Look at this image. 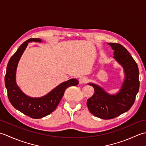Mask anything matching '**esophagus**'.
<instances>
[{
    "instance_id": "34e87169",
    "label": "esophagus",
    "mask_w": 146,
    "mask_h": 146,
    "mask_svg": "<svg viewBox=\"0 0 146 146\" xmlns=\"http://www.w3.org/2000/svg\"><path fill=\"white\" fill-rule=\"evenodd\" d=\"M88 82V79L85 76H82L79 79V82L80 84H84V83H86Z\"/></svg>"
}]
</instances>
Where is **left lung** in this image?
<instances>
[{"instance_id":"obj_1","label":"left lung","mask_w":146,"mask_h":146,"mask_svg":"<svg viewBox=\"0 0 146 146\" xmlns=\"http://www.w3.org/2000/svg\"><path fill=\"white\" fill-rule=\"evenodd\" d=\"M113 50V58L124 70L125 79L120 91L110 95L100 86L88 83L95 90L92 97L88 99L90 111L100 119H111L127 111L134 104L139 89L138 66L129 51L118 43H108Z\"/></svg>"}]
</instances>
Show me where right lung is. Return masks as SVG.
<instances>
[{"label":"right lung","mask_w":146,"mask_h":146,"mask_svg":"<svg viewBox=\"0 0 146 146\" xmlns=\"http://www.w3.org/2000/svg\"><path fill=\"white\" fill-rule=\"evenodd\" d=\"M42 42L39 38H31L23 42L11 58L5 76V85L9 100L15 109L33 119H40L52 113L58 105L64 91L71 86L78 84L76 79H71L63 82L45 96L32 98L21 90L15 82L17 66L23 52L29 42Z\"/></svg>","instance_id":"right-lung-1"}]
</instances>
